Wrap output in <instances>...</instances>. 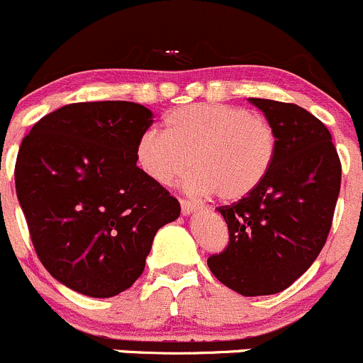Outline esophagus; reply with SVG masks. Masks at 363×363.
Instances as JSON below:
<instances>
[{
    "label": "esophagus",
    "instance_id": "esophagus-1",
    "mask_svg": "<svg viewBox=\"0 0 363 363\" xmlns=\"http://www.w3.org/2000/svg\"><path fill=\"white\" fill-rule=\"evenodd\" d=\"M181 211L184 216H189V214L196 213L199 211V206H195V203L188 202V200H181Z\"/></svg>",
    "mask_w": 363,
    "mask_h": 363
}]
</instances>
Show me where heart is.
<instances>
[{
	"label": "heart",
	"mask_w": 363,
	"mask_h": 363,
	"mask_svg": "<svg viewBox=\"0 0 363 363\" xmlns=\"http://www.w3.org/2000/svg\"><path fill=\"white\" fill-rule=\"evenodd\" d=\"M275 156L277 135L266 118L216 103L170 111L164 133L147 129L135 147L136 164L157 186H172L191 164L186 189L196 196L216 193L227 202L255 191Z\"/></svg>",
	"instance_id": "1"
}]
</instances>
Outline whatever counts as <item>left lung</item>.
I'll use <instances>...</instances> for the list:
<instances>
[{
  "label": "left lung",
  "mask_w": 363,
  "mask_h": 363,
  "mask_svg": "<svg viewBox=\"0 0 363 363\" xmlns=\"http://www.w3.org/2000/svg\"><path fill=\"white\" fill-rule=\"evenodd\" d=\"M248 101L275 129L277 156L255 191L218 207L228 246L207 266L228 289L267 296L300 279L325 246L340 191V161L326 125L307 110Z\"/></svg>",
  "instance_id": "left-lung-1"
}]
</instances>
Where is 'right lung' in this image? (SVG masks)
<instances>
[{"label": "right lung", "instance_id": "add662e5", "mask_svg": "<svg viewBox=\"0 0 363 363\" xmlns=\"http://www.w3.org/2000/svg\"><path fill=\"white\" fill-rule=\"evenodd\" d=\"M154 113L128 101L67 104L21 143L16 191L38 259L52 279L90 298L129 289L177 199L136 167Z\"/></svg>", "mask_w": 363, "mask_h": 363}]
</instances>
